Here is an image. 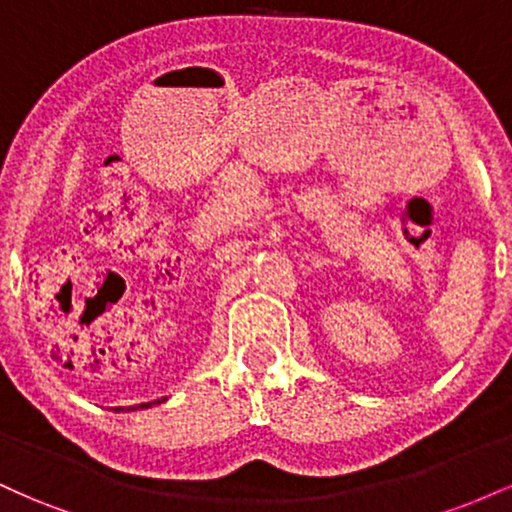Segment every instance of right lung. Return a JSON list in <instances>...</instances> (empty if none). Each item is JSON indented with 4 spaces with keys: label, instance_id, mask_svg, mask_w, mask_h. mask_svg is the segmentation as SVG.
<instances>
[{
    "label": "right lung",
    "instance_id": "right-lung-1",
    "mask_svg": "<svg viewBox=\"0 0 512 512\" xmlns=\"http://www.w3.org/2000/svg\"><path fill=\"white\" fill-rule=\"evenodd\" d=\"M161 402H166V397L163 399H156V402H144V404H134V407H115V411H137V409H149L151 404H161Z\"/></svg>",
    "mask_w": 512,
    "mask_h": 512
}]
</instances>
